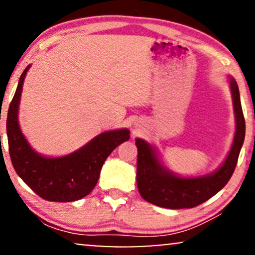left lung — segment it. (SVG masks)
Wrapping results in <instances>:
<instances>
[{"label": "left lung", "instance_id": "8db88e82", "mask_svg": "<svg viewBox=\"0 0 255 255\" xmlns=\"http://www.w3.org/2000/svg\"><path fill=\"white\" fill-rule=\"evenodd\" d=\"M236 133L225 161L216 172L203 176L181 177L160 162L155 148L142 139H135L138 148L137 186L141 197L149 203L167 209L194 208L208 201L231 179L245 139V118L236 80L230 78Z\"/></svg>", "mask_w": 255, "mask_h": 255}]
</instances>
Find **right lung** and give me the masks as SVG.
Segmentation results:
<instances>
[{"label":"right lung","mask_w":255,"mask_h":255,"mask_svg":"<svg viewBox=\"0 0 255 255\" xmlns=\"http://www.w3.org/2000/svg\"><path fill=\"white\" fill-rule=\"evenodd\" d=\"M20 75L6 118L9 154L18 176L38 196L52 202H73L85 197L96 186L104 161L111 152L128 140V128L103 132L78 151L59 158L37 153L20 131L18 106L27 69Z\"/></svg>","instance_id":"right-lung-1"}]
</instances>
